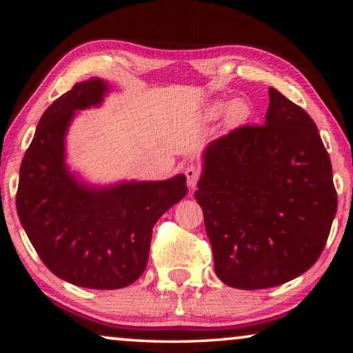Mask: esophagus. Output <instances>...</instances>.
Masks as SVG:
<instances>
[{"label": "esophagus", "mask_w": 353, "mask_h": 353, "mask_svg": "<svg viewBox=\"0 0 353 353\" xmlns=\"http://www.w3.org/2000/svg\"><path fill=\"white\" fill-rule=\"evenodd\" d=\"M199 176H201V170L198 165H188L187 168H185V177H187V182H188V187L193 190L196 187V183L199 181Z\"/></svg>", "instance_id": "esophagus-1"}]
</instances>
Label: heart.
<instances>
[{
    "mask_svg": "<svg viewBox=\"0 0 353 353\" xmlns=\"http://www.w3.org/2000/svg\"><path fill=\"white\" fill-rule=\"evenodd\" d=\"M224 113L225 126L238 128L248 121L252 115L249 103L244 99H234L227 103L224 99H216L205 107V117L208 119H214Z\"/></svg>",
    "mask_w": 353,
    "mask_h": 353,
    "instance_id": "heart-1",
    "label": "heart"
}]
</instances>
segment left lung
Wrapping results in <instances>:
<instances>
[{"instance_id": "left-lung-1", "label": "left lung", "mask_w": 353, "mask_h": 353, "mask_svg": "<svg viewBox=\"0 0 353 353\" xmlns=\"http://www.w3.org/2000/svg\"><path fill=\"white\" fill-rule=\"evenodd\" d=\"M194 198L214 272L240 290L272 288L308 271L338 207L318 128L276 88H270L263 126H243L208 143Z\"/></svg>"}]
</instances>
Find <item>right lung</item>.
I'll return each mask as SVG.
<instances>
[{
	"instance_id": "1",
	"label": "right lung",
	"mask_w": 353,
	"mask_h": 353,
	"mask_svg": "<svg viewBox=\"0 0 353 353\" xmlns=\"http://www.w3.org/2000/svg\"><path fill=\"white\" fill-rule=\"evenodd\" d=\"M109 92L104 79L90 77L48 107L23 157L17 191L20 223L48 270L93 290L124 288L141 276L152 227L188 191L183 174L93 185L70 171V124Z\"/></svg>"
}]
</instances>
